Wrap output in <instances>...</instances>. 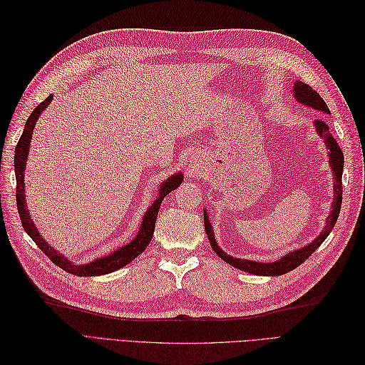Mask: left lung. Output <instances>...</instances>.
Segmentation results:
<instances>
[{"label":"left lung","mask_w":365,"mask_h":365,"mask_svg":"<svg viewBox=\"0 0 365 365\" xmlns=\"http://www.w3.org/2000/svg\"><path fill=\"white\" fill-rule=\"evenodd\" d=\"M292 94L294 98L304 106H309L315 109V111L322 113V114H330L329 108L326 102L317 91H314L311 86L303 83L302 81H295L292 85ZM314 129L317 132V135L324 141V146L327 149V155H329V165L332 169L334 175V202L330 205V213L326 217V224L324 228L319 233L311 244H307L302 248H297L294 251H289L288 254H284L283 257L274 262H257V260H248V259H239V257H231L230 254H227L222 248L217 245V242L215 239V231L212 227V222H210L208 212L204 208V225H205V233L210 240V245L215 250L217 256L222 259L224 262L230 263L231 267H235L240 271H245L254 275H271V277H275V275H283L286 272H289L295 269L300 264L311 256V254L323 244L324 239L330 235V231L334 230L336 219L339 216V210H341V202H342V169H344V153H342L339 145L334 135L330 134L329 125L324 120H315L314 121Z\"/></svg>","instance_id":"left-lung-1"}]
</instances>
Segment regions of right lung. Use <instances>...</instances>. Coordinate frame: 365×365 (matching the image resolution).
Listing matches in <instances>:
<instances>
[{
  "mask_svg": "<svg viewBox=\"0 0 365 365\" xmlns=\"http://www.w3.org/2000/svg\"><path fill=\"white\" fill-rule=\"evenodd\" d=\"M53 101V94L48 96L46 101L39 103L35 109H33L29 120L26 121V126L23 130V135H21L16 149H15V175H16V205H18V213L21 217V224H23L26 233L33 239V242L39 247V250L46 254V256L54 263L58 264L59 268L68 271L74 275H79V277H93V275H103L114 272L120 268L126 267L128 263H130L135 257H138L140 254L148 248L150 244L152 236H153V230H155V222H157V216H158V210L163 202V200L168 196L172 190H175L178 187L182 180L184 175L181 172L173 173L169 176L168 180L163 181L157 200L150 204V207L146 210L145 216L141 219L140 228L137 231V236L132 239L129 244L121 245L113 252L105 254V256L97 257L88 263H76L70 260L68 257H65L62 252L54 250L48 242L43 239L39 233V230L36 228L35 222H33L30 213H29V207L26 202V184H24V172H26V164H27V157H29V150H30V141L33 137V129H35L36 121L42 111H46V108Z\"/></svg>",
  "mask_w": 365,
  "mask_h": 365,
  "instance_id": "1",
  "label": "right lung"
}]
</instances>
